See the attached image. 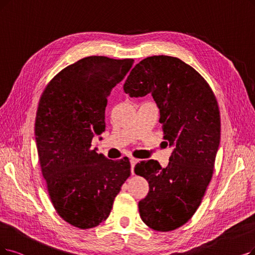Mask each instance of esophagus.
Returning a JSON list of instances; mask_svg holds the SVG:
<instances>
[{
	"mask_svg": "<svg viewBox=\"0 0 255 255\" xmlns=\"http://www.w3.org/2000/svg\"><path fill=\"white\" fill-rule=\"evenodd\" d=\"M129 161H130V169H131V174L134 175V167H135V165H136V163H137V159L136 158H134V157H131V158H129Z\"/></svg>",
	"mask_w": 255,
	"mask_h": 255,
	"instance_id": "esophagus-1",
	"label": "esophagus"
}]
</instances>
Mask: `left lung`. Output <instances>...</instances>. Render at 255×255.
Masks as SVG:
<instances>
[{"mask_svg": "<svg viewBox=\"0 0 255 255\" xmlns=\"http://www.w3.org/2000/svg\"><path fill=\"white\" fill-rule=\"evenodd\" d=\"M124 90L130 97L151 94L160 110L163 139L174 146L165 168L156 160L135 166V174L149 186L138 204L140 217L156 231L175 230L195 215L212 178L221 138L217 97L197 70L166 55L142 59Z\"/></svg>", "mask_w": 255, "mask_h": 255, "instance_id": "8db88e82", "label": "left lung"}]
</instances>
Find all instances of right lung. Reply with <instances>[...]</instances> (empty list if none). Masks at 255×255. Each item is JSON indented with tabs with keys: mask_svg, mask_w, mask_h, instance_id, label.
Returning a JSON list of instances; mask_svg holds the SVG:
<instances>
[{
	"mask_svg": "<svg viewBox=\"0 0 255 255\" xmlns=\"http://www.w3.org/2000/svg\"><path fill=\"white\" fill-rule=\"evenodd\" d=\"M133 64V58L79 59L49 81L38 101L34 133L49 197L58 216L79 229L108 219L130 176L128 157L113 161L91 146L106 128L112 89Z\"/></svg>",
	"mask_w": 255,
	"mask_h": 255,
	"instance_id": "1",
	"label": "right lung"
}]
</instances>
